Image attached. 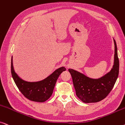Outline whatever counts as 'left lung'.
<instances>
[{
  "instance_id": "8db88e82",
  "label": "left lung",
  "mask_w": 125,
  "mask_h": 125,
  "mask_svg": "<svg viewBox=\"0 0 125 125\" xmlns=\"http://www.w3.org/2000/svg\"><path fill=\"white\" fill-rule=\"evenodd\" d=\"M114 62L113 68L103 77L91 79L81 73L69 69L77 96L84 103H96L107 97L112 90L119 74V59L115 41Z\"/></svg>"
}]
</instances>
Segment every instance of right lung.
Returning <instances> with one entry per match:
<instances>
[{"mask_svg":"<svg viewBox=\"0 0 125 125\" xmlns=\"http://www.w3.org/2000/svg\"><path fill=\"white\" fill-rule=\"evenodd\" d=\"M12 58L11 72L14 82L21 93L31 101L43 102L48 100L52 95L55 84L60 74L66 70L65 68L62 66L56 69L52 74L42 80L35 82H27L21 79L15 72Z\"/></svg>","mask_w":125,"mask_h":125,"instance_id":"obj_1","label":"right lung"}]
</instances>
